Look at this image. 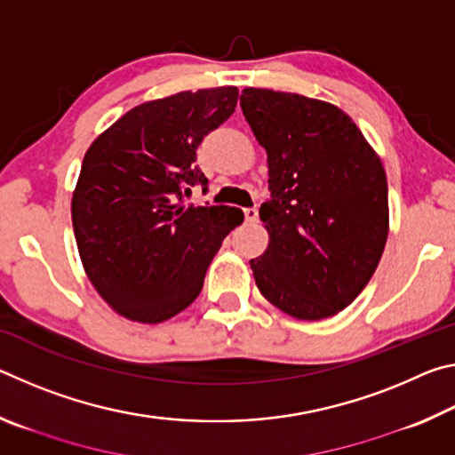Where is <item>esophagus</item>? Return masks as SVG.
I'll use <instances>...</instances> for the list:
<instances>
[{"mask_svg": "<svg viewBox=\"0 0 455 455\" xmlns=\"http://www.w3.org/2000/svg\"><path fill=\"white\" fill-rule=\"evenodd\" d=\"M244 222H249V225H252V222H257V217H259V211L257 209H244Z\"/></svg>", "mask_w": 455, "mask_h": 455, "instance_id": "esophagus-1", "label": "esophagus"}]
</instances>
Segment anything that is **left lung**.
<instances>
[{
	"instance_id": "left-lung-1",
	"label": "left lung",
	"mask_w": 455,
	"mask_h": 455,
	"mask_svg": "<svg viewBox=\"0 0 455 455\" xmlns=\"http://www.w3.org/2000/svg\"><path fill=\"white\" fill-rule=\"evenodd\" d=\"M244 120L267 150L268 230L251 259L267 301L301 321L333 317L371 279L389 233L387 179L347 114L289 92L244 88Z\"/></svg>"
}]
</instances>
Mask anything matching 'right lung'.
Instances as JSON below:
<instances>
[{"label":"right lung","instance_id":"add662e5","mask_svg":"<svg viewBox=\"0 0 455 455\" xmlns=\"http://www.w3.org/2000/svg\"><path fill=\"white\" fill-rule=\"evenodd\" d=\"M236 100L235 86L152 100L114 122L84 156L72 196L76 243L88 279L122 317L163 323L187 309L225 236L243 222L233 206L182 198L209 182L196 148Z\"/></svg>","mask_w":455,"mask_h":455}]
</instances>
